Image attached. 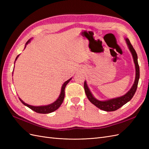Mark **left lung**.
I'll return each instance as SVG.
<instances>
[{
	"instance_id": "1",
	"label": "left lung",
	"mask_w": 149,
	"mask_h": 149,
	"mask_svg": "<svg viewBox=\"0 0 149 149\" xmlns=\"http://www.w3.org/2000/svg\"><path fill=\"white\" fill-rule=\"evenodd\" d=\"M125 40H126V42H127V44L130 49V51L132 55L135 66H136V79H135L134 83L131 89H130L129 91L125 94V95L123 96L114 98V99H112V100H109L107 101H101L97 100L96 99H95L93 97L91 93L90 92L89 89L88 87L86 82L84 81V91L86 94V96L89 100V101L92 104H93L94 105H95L97 107L100 108V109L103 111L109 112V111H114L117 109H119L120 107L124 105L125 104H126L131 100L132 97L134 96V94L136 93V91L137 88V85H138L139 79L140 77V71H139V66L138 61H137V55L136 50H135L131 43H130L129 40L128 38H125Z\"/></svg>"
}]
</instances>
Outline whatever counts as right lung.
<instances>
[{
  "label": "right lung",
  "mask_w": 149,
  "mask_h": 149,
  "mask_svg": "<svg viewBox=\"0 0 149 149\" xmlns=\"http://www.w3.org/2000/svg\"><path fill=\"white\" fill-rule=\"evenodd\" d=\"M30 40H28L27 42L26 43V45H27L30 42ZM25 47H26V45H25ZM19 55L17 56L15 60L17 59V58L19 57ZM71 79V78H70L68 80H67L66 81H65L64 83V84H63L62 88H61V93H60V95L59 97L58 98V100L55 102H54L53 103L51 104H49L48 106H33L29 105V104H26L25 102H24L23 101H22L20 98H19V100L22 102V103H23L25 106H27L28 107L30 108V109L36 112H37V113H40V114L50 113V112H52L53 111H56L58 108L61 106L63 101L64 97H65V87H66V84L69 83V81Z\"/></svg>",
  "instance_id": "add662e5"
}]
</instances>
